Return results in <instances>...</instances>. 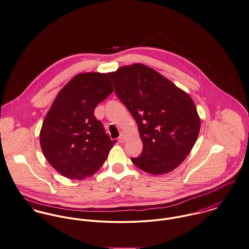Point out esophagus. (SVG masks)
<instances>
[{
    "mask_svg": "<svg viewBox=\"0 0 249 249\" xmlns=\"http://www.w3.org/2000/svg\"><path fill=\"white\" fill-rule=\"evenodd\" d=\"M118 141H119L120 143L125 142V136H124V135H121V136L118 138Z\"/></svg>",
    "mask_w": 249,
    "mask_h": 249,
    "instance_id": "esophagus-1",
    "label": "esophagus"
}]
</instances>
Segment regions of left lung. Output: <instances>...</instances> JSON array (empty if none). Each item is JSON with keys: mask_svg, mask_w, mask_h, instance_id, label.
I'll list each match as a JSON object with an SVG mask.
<instances>
[{"mask_svg": "<svg viewBox=\"0 0 249 249\" xmlns=\"http://www.w3.org/2000/svg\"><path fill=\"white\" fill-rule=\"evenodd\" d=\"M120 101L134 116L143 150L131 160L152 175L169 173L193 148L200 119L193 99L157 71L143 65L123 66L108 73Z\"/></svg>", "mask_w": 249, "mask_h": 249, "instance_id": "8db88e82", "label": "left lung"}]
</instances>
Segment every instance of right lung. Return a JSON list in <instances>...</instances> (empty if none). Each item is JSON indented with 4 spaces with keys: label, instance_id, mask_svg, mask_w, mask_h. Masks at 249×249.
I'll return each mask as SVG.
<instances>
[{
    "label": "right lung",
    "instance_id": "obj_1",
    "mask_svg": "<svg viewBox=\"0 0 249 249\" xmlns=\"http://www.w3.org/2000/svg\"><path fill=\"white\" fill-rule=\"evenodd\" d=\"M112 90L106 73L86 72L75 75L57 94L43 122L40 144L60 175L81 180L107 160L116 140L105 133L93 112Z\"/></svg>",
    "mask_w": 249,
    "mask_h": 249
}]
</instances>
